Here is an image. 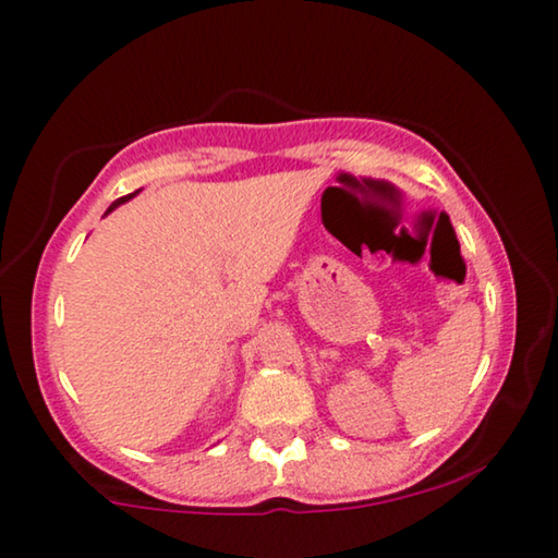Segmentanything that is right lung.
<instances>
[{
  "instance_id": "1",
  "label": "right lung",
  "mask_w": 558,
  "mask_h": 558,
  "mask_svg": "<svg viewBox=\"0 0 558 558\" xmlns=\"http://www.w3.org/2000/svg\"><path fill=\"white\" fill-rule=\"evenodd\" d=\"M130 197H135V193H132V195H124V197H120V199H114V203H112L110 207H107V213H112V210H114V207H120L122 203H128V199H130ZM107 213H105V215H107Z\"/></svg>"
}]
</instances>
